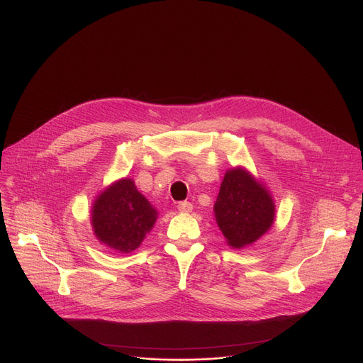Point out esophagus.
Segmentation results:
<instances>
[{
	"label": "esophagus",
	"instance_id": "esophagus-1",
	"mask_svg": "<svg viewBox=\"0 0 363 363\" xmlns=\"http://www.w3.org/2000/svg\"><path fill=\"white\" fill-rule=\"evenodd\" d=\"M177 209L180 211V212H183V213H190L191 211H193V205L190 203V202H180L179 205H177Z\"/></svg>",
	"mask_w": 363,
	"mask_h": 363
}]
</instances>
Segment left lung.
Segmentation results:
<instances>
[{
    "label": "left lung",
    "mask_w": 363,
    "mask_h": 363,
    "mask_svg": "<svg viewBox=\"0 0 363 363\" xmlns=\"http://www.w3.org/2000/svg\"><path fill=\"white\" fill-rule=\"evenodd\" d=\"M213 211L228 245L238 250L254 244L275 219L269 191L242 167L225 173Z\"/></svg>",
    "instance_id": "1"
}]
</instances>
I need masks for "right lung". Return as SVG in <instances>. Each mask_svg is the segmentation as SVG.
I'll list each match as a JSON object with an SVG mask.
<instances>
[{
  "mask_svg": "<svg viewBox=\"0 0 363 363\" xmlns=\"http://www.w3.org/2000/svg\"><path fill=\"white\" fill-rule=\"evenodd\" d=\"M157 211L125 177L112 183L94 202L92 228L105 247L123 254L137 250L157 220Z\"/></svg>",
  "mask_w": 363,
  "mask_h": 363,
  "instance_id": "obj_1",
  "label": "right lung"
}]
</instances>
